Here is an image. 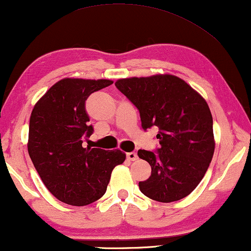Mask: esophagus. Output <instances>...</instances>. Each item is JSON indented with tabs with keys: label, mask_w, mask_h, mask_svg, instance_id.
Here are the masks:
<instances>
[{
	"label": "esophagus",
	"mask_w": 251,
	"mask_h": 251,
	"mask_svg": "<svg viewBox=\"0 0 251 251\" xmlns=\"http://www.w3.org/2000/svg\"><path fill=\"white\" fill-rule=\"evenodd\" d=\"M126 156H127V159L130 160V161H135V160H137V158H139V157H137V153L134 152V151H133V152H128L126 154Z\"/></svg>",
	"instance_id": "obj_1"
}]
</instances>
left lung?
<instances>
[{"label": "left lung", "mask_w": 251, "mask_h": 251, "mask_svg": "<svg viewBox=\"0 0 251 251\" xmlns=\"http://www.w3.org/2000/svg\"><path fill=\"white\" fill-rule=\"evenodd\" d=\"M137 108L142 128L157 126L160 147L139 150L151 166L141 192L159 202L189 196L206 174L215 150L213 117L207 102L189 84L173 75L132 77L115 83Z\"/></svg>", "instance_id": "1"}]
</instances>
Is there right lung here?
<instances>
[{"label": "right lung", "mask_w": 251, "mask_h": 251, "mask_svg": "<svg viewBox=\"0 0 251 251\" xmlns=\"http://www.w3.org/2000/svg\"><path fill=\"white\" fill-rule=\"evenodd\" d=\"M111 84L109 79H61L31 111L28 153L44 185L62 202L86 206L100 199L112 169L125 160L121 150L83 147L94 130L85 101Z\"/></svg>", "instance_id": "right-lung-1"}]
</instances>
